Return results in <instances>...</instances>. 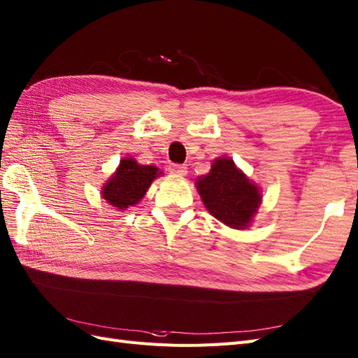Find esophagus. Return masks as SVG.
Wrapping results in <instances>:
<instances>
[{
    "label": "esophagus",
    "instance_id": "34e87169",
    "mask_svg": "<svg viewBox=\"0 0 358 358\" xmlns=\"http://www.w3.org/2000/svg\"><path fill=\"white\" fill-rule=\"evenodd\" d=\"M169 170L171 173H175V175H179V176H185L188 173V167L185 164H171L169 167Z\"/></svg>",
    "mask_w": 358,
    "mask_h": 358
}]
</instances>
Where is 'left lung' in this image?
I'll list each match as a JSON object with an SVG mask.
<instances>
[{
	"instance_id": "left-lung-1",
	"label": "left lung",
	"mask_w": 358,
	"mask_h": 358,
	"mask_svg": "<svg viewBox=\"0 0 358 358\" xmlns=\"http://www.w3.org/2000/svg\"><path fill=\"white\" fill-rule=\"evenodd\" d=\"M197 189L215 218L236 230L249 225L262 203L258 188L229 158L215 159L209 175L197 180Z\"/></svg>"
}]
</instances>
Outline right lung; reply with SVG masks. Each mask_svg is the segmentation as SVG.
Segmentation results:
<instances>
[{
	"instance_id": "1",
	"label": "right lung",
	"mask_w": 358,
	"mask_h": 358,
	"mask_svg": "<svg viewBox=\"0 0 358 358\" xmlns=\"http://www.w3.org/2000/svg\"><path fill=\"white\" fill-rule=\"evenodd\" d=\"M158 175V169L154 166H140L133 158H124L115 175L103 187V197L115 208L124 210L143 199Z\"/></svg>"
}]
</instances>
